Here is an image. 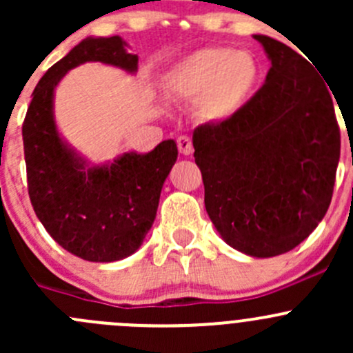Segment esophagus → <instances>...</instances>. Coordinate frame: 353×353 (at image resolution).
I'll list each match as a JSON object with an SVG mask.
<instances>
[{
	"mask_svg": "<svg viewBox=\"0 0 353 353\" xmlns=\"http://www.w3.org/2000/svg\"><path fill=\"white\" fill-rule=\"evenodd\" d=\"M177 148L183 155H191L193 154V141L188 137H179L177 138Z\"/></svg>",
	"mask_w": 353,
	"mask_h": 353,
	"instance_id": "34e87169",
	"label": "esophagus"
}]
</instances>
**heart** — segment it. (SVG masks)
<instances>
[{
	"label": "heart",
	"instance_id": "1",
	"mask_svg": "<svg viewBox=\"0 0 353 353\" xmlns=\"http://www.w3.org/2000/svg\"><path fill=\"white\" fill-rule=\"evenodd\" d=\"M261 70L254 56L232 48H206L193 52L167 77V92L179 101H198L206 121H227L248 104Z\"/></svg>",
	"mask_w": 353,
	"mask_h": 353
}]
</instances>
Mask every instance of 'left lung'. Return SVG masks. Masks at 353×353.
Returning <instances> with one entry per match:
<instances>
[{"instance_id":"obj_1","label":"left lung","mask_w":353,"mask_h":353,"mask_svg":"<svg viewBox=\"0 0 353 353\" xmlns=\"http://www.w3.org/2000/svg\"><path fill=\"white\" fill-rule=\"evenodd\" d=\"M272 68L239 112L193 133L205 206L222 239L272 258L299 245L328 212L340 160L333 97L307 59L254 35Z\"/></svg>"}]
</instances>
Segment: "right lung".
<instances>
[{"label":"right lung","mask_w":353,"mask_h":353,"mask_svg":"<svg viewBox=\"0 0 353 353\" xmlns=\"http://www.w3.org/2000/svg\"><path fill=\"white\" fill-rule=\"evenodd\" d=\"M119 35L88 37L46 71L27 109L22 137L27 188L34 212L68 252L95 263L133 254L150 230L163 181L177 160L174 140L148 154H124L88 167L61 140L52 116L56 85L71 68L101 61L134 73L138 56Z\"/></svg>","instance_id":"1"}]
</instances>
